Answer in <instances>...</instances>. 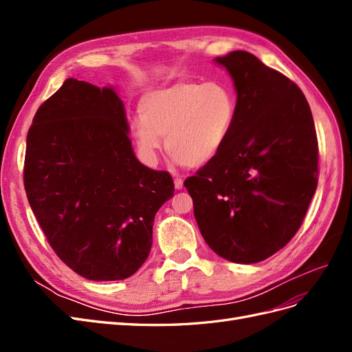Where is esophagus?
Listing matches in <instances>:
<instances>
[{
    "mask_svg": "<svg viewBox=\"0 0 352 352\" xmlns=\"http://www.w3.org/2000/svg\"><path fill=\"white\" fill-rule=\"evenodd\" d=\"M175 188H176V189H182V188H184V180H182V177H175Z\"/></svg>",
    "mask_w": 352,
    "mask_h": 352,
    "instance_id": "obj_1",
    "label": "esophagus"
}]
</instances>
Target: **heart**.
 <instances>
[{
  "instance_id": "obj_1",
  "label": "heart",
  "mask_w": 352,
  "mask_h": 352,
  "mask_svg": "<svg viewBox=\"0 0 352 352\" xmlns=\"http://www.w3.org/2000/svg\"><path fill=\"white\" fill-rule=\"evenodd\" d=\"M238 102L223 82L179 80L145 92L132 124L133 135L151 158L162 148L189 168L208 164L226 145L236 120Z\"/></svg>"
}]
</instances>
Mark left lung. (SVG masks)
I'll use <instances>...</instances> for the list:
<instances>
[{
  "label": "left lung",
  "instance_id": "obj_1",
  "mask_svg": "<svg viewBox=\"0 0 352 352\" xmlns=\"http://www.w3.org/2000/svg\"><path fill=\"white\" fill-rule=\"evenodd\" d=\"M216 61L235 85L236 120L223 150L185 186L208 247L252 264L300 229L317 188V135L302 91L285 74L247 51Z\"/></svg>",
  "mask_w": 352,
  "mask_h": 352
}]
</instances>
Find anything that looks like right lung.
I'll list each match as a JSON object with an SVG mask.
<instances>
[{
	"instance_id": "right-lung-1",
	"label": "right lung",
	"mask_w": 352,
	"mask_h": 352,
	"mask_svg": "<svg viewBox=\"0 0 352 352\" xmlns=\"http://www.w3.org/2000/svg\"><path fill=\"white\" fill-rule=\"evenodd\" d=\"M127 133L116 91L73 78L28 132L30 208L58 258L89 280H122L141 267L155 212L175 192L168 172L138 162Z\"/></svg>"
}]
</instances>
